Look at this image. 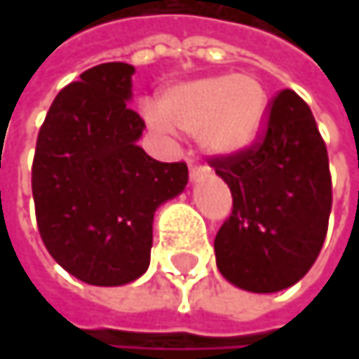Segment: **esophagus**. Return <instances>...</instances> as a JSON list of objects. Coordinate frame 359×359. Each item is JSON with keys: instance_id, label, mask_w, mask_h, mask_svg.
Wrapping results in <instances>:
<instances>
[{"instance_id": "esophagus-1", "label": "esophagus", "mask_w": 359, "mask_h": 359, "mask_svg": "<svg viewBox=\"0 0 359 359\" xmlns=\"http://www.w3.org/2000/svg\"><path fill=\"white\" fill-rule=\"evenodd\" d=\"M210 172V168L208 166H203V164H199V162H189V175H191V180H199L201 177H205Z\"/></svg>"}]
</instances>
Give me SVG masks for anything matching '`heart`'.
Returning a JSON list of instances; mask_svg holds the SVG:
<instances>
[{
    "mask_svg": "<svg viewBox=\"0 0 359 359\" xmlns=\"http://www.w3.org/2000/svg\"><path fill=\"white\" fill-rule=\"evenodd\" d=\"M268 108L262 83L251 74H212L179 83L162 93L160 108L145 106L143 118L158 133L199 135L205 149L233 154L257 137Z\"/></svg>",
    "mask_w": 359,
    "mask_h": 359,
    "instance_id": "heart-1",
    "label": "heart"
}]
</instances>
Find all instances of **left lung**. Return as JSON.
Instances as JSON below:
<instances>
[{
	"instance_id": "left-lung-1",
	"label": "left lung",
	"mask_w": 359,
	"mask_h": 359,
	"mask_svg": "<svg viewBox=\"0 0 359 359\" xmlns=\"http://www.w3.org/2000/svg\"><path fill=\"white\" fill-rule=\"evenodd\" d=\"M233 195L214 251L220 274L251 293L283 291L323 250L332 205L328 154L310 106L291 89L268 104L255 143L210 158Z\"/></svg>"
}]
</instances>
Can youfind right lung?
<instances>
[{
    "instance_id": "1",
    "label": "right lung",
    "mask_w": 359,
    "mask_h": 359,
    "mask_svg": "<svg viewBox=\"0 0 359 359\" xmlns=\"http://www.w3.org/2000/svg\"><path fill=\"white\" fill-rule=\"evenodd\" d=\"M133 74L124 62L85 70L57 93L36 137L39 235L66 272L95 287L147 270L154 214L189 180L184 162H158L137 145L145 122L126 104Z\"/></svg>"
}]
</instances>
